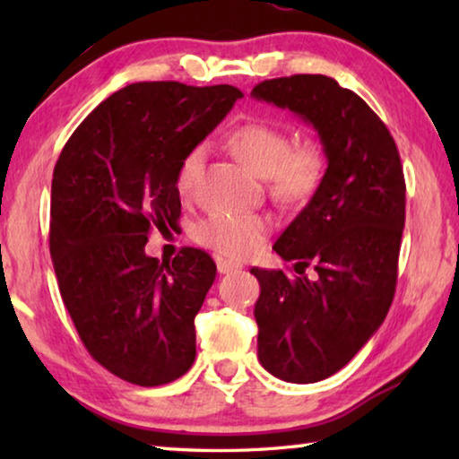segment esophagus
I'll return each instance as SVG.
<instances>
[{"label": "esophagus", "instance_id": "esophagus-1", "mask_svg": "<svg viewBox=\"0 0 459 459\" xmlns=\"http://www.w3.org/2000/svg\"><path fill=\"white\" fill-rule=\"evenodd\" d=\"M216 267H219V273H222V275L235 273V271L243 269V265H240V263L230 261V259H222V257H221L219 261H216Z\"/></svg>", "mask_w": 459, "mask_h": 459}]
</instances>
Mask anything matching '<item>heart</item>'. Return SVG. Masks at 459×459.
<instances>
[{"mask_svg": "<svg viewBox=\"0 0 459 459\" xmlns=\"http://www.w3.org/2000/svg\"><path fill=\"white\" fill-rule=\"evenodd\" d=\"M229 145L251 172L269 182L271 196L283 204L306 202L322 182L320 147L312 142L291 145V135L277 126L245 123L232 131ZM204 158L206 147L194 145L178 164L176 192L182 200L192 196ZM267 232V219L257 214H212L194 224L192 238L224 257L247 259L259 251Z\"/></svg>", "mask_w": 459, "mask_h": 459, "instance_id": "1", "label": "heart"}]
</instances>
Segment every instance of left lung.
Instances as JSON below:
<instances>
[{
    "label": "left lung",
    "instance_id": "obj_1",
    "mask_svg": "<svg viewBox=\"0 0 459 459\" xmlns=\"http://www.w3.org/2000/svg\"><path fill=\"white\" fill-rule=\"evenodd\" d=\"M251 97L309 123L328 168L304 211L273 245L283 271L253 267L263 368L285 383H317L354 359L385 322L397 285L405 176L378 115L324 74L263 81ZM315 263L316 277L303 271Z\"/></svg>",
    "mask_w": 459,
    "mask_h": 459
}]
</instances>
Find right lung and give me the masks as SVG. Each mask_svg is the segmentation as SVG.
I'll return each instance as SVG.
<instances>
[{
	"instance_id": "1",
	"label": "right lung",
	"mask_w": 459,
	"mask_h": 459,
	"mask_svg": "<svg viewBox=\"0 0 459 459\" xmlns=\"http://www.w3.org/2000/svg\"><path fill=\"white\" fill-rule=\"evenodd\" d=\"M243 97L237 87L135 82L68 139L54 168L50 255L62 301L100 367L139 386L172 383L196 359L194 317L216 277L200 248L145 255L180 219L178 164Z\"/></svg>"
}]
</instances>
